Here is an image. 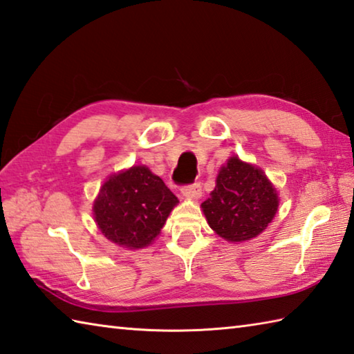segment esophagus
Returning a JSON list of instances; mask_svg holds the SVG:
<instances>
[{
	"label": "esophagus",
	"instance_id": "obj_1",
	"mask_svg": "<svg viewBox=\"0 0 354 354\" xmlns=\"http://www.w3.org/2000/svg\"><path fill=\"white\" fill-rule=\"evenodd\" d=\"M182 194L188 198H200V196H202V185H200V182L185 185L182 186Z\"/></svg>",
	"mask_w": 354,
	"mask_h": 354
}]
</instances>
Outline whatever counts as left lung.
Segmentation results:
<instances>
[{
  "label": "left lung",
  "mask_w": 354,
  "mask_h": 354,
  "mask_svg": "<svg viewBox=\"0 0 354 354\" xmlns=\"http://www.w3.org/2000/svg\"><path fill=\"white\" fill-rule=\"evenodd\" d=\"M276 189L262 169L231 157L220 169L216 188L202 203L208 225L230 242L259 236L276 216Z\"/></svg>",
  "instance_id": "obj_1"
}]
</instances>
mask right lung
<instances>
[{
    "mask_svg": "<svg viewBox=\"0 0 354 354\" xmlns=\"http://www.w3.org/2000/svg\"><path fill=\"white\" fill-rule=\"evenodd\" d=\"M177 197L146 166L111 176L94 203L104 237L124 248H143L154 240L177 205Z\"/></svg>",
    "mask_w": 354,
    "mask_h": 354,
    "instance_id": "1",
    "label": "right lung"
}]
</instances>
